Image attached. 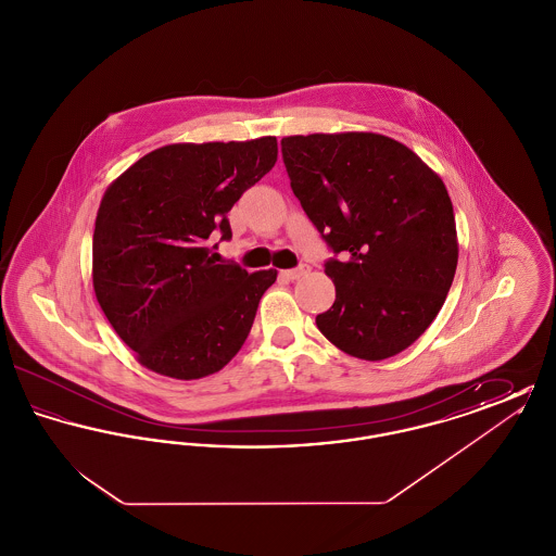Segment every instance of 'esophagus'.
I'll return each mask as SVG.
<instances>
[{
	"instance_id": "34e87169",
	"label": "esophagus",
	"mask_w": 556,
	"mask_h": 556,
	"mask_svg": "<svg viewBox=\"0 0 556 556\" xmlns=\"http://www.w3.org/2000/svg\"><path fill=\"white\" fill-rule=\"evenodd\" d=\"M306 270H308L306 266L300 265L295 266V268H288V270H281V275H283V277H288V279H291V281H293V279H300V277H302V275H304Z\"/></svg>"
}]
</instances>
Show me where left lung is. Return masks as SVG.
<instances>
[{
  "label": "left lung",
  "mask_w": 556,
  "mask_h": 556,
  "mask_svg": "<svg viewBox=\"0 0 556 556\" xmlns=\"http://www.w3.org/2000/svg\"><path fill=\"white\" fill-rule=\"evenodd\" d=\"M291 191L327 248L336 302L318 331L363 361L413 344L438 317L456 261L442 179L406 146L375 132L281 139Z\"/></svg>",
  "instance_id": "1"
}]
</instances>
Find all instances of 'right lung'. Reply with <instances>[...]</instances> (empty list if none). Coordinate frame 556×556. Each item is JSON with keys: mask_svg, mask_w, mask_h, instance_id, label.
I'll use <instances>...</instances> for the list:
<instances>
[{"mask_svg": "<svg viewBox=\"0 0 556 556\" xmlns=\"http://www.w3.org/2000/svg\"><path fill=\"white\" fill-rule=\"evenodd\" d=\"M277 162V139L175 143L108 187L93 231V290L139 363L175 379L223 369L245 342L277 270L216 265L227 212Z\"/></svg>", "mask_w": 556, "mask_h": 556, "instance_id": "obj_1", "label": "right lung"}]
</instances>
